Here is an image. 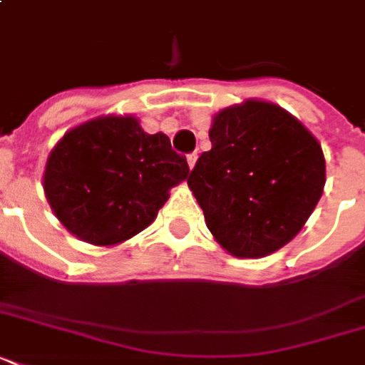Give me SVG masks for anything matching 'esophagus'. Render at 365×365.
Returning a JSON list of instances; mask_svg holds the SVG:
<instances>
[{"label":"esophagus","instance_id":"34e87169","mask_svg":"<svg viewBox=\"0 0 365 365\" xmlns=\"http://www.w3.org/2000/svg\"><path fill=\"white\" fill-rule=\"evenodd\" d=\"M197 159H199V155H197V151H195V153H189V155H187V165H189V168H193L195 163H197Z\"/></svg>","mask_w":365,"mask_h":365}]
</instances>
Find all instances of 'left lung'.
Returning <instances> with one entry per match:
<instances>
[{
    "instance_id": "8db88e82",
    "label": "left lung",
    "mask_w": 365,
    "mask_h": 365,
    "mask_svg": "<svg viewBox=\"0 0 365 365\" xmlns=\"http://www.w3.org/2000/svg\"><path fill=\"white\" fill-rule=\"evenodd\" d=\"M210 151L187 178L206 227L235 257H265L294 239L322 197L326 160L303 123L246 100L214 115Z\"/></svg>"
}]
</instances>
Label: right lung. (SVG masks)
I'll use <instances>...</instances> for the list:
<instances>
[{"label":"right lung","instance_id":"right-lung-1","mask_svg":"<svg viewBox=\"0 0 365 365\" xmlns=\"http://www.w3.org/2000/svg\"><path fill=\"white\" fill-rule=\"evenodd\" d=\"M187 174L166 134H148L132 115H106L66 132L48 155L43 189L71 235L115 246L148 227Z\"/></svg>","mask_w":365,"mask_h":365}]
</instances>
